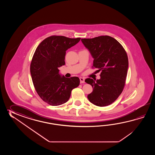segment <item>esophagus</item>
I'll use <instances>...</instances> for the list:
<instances>
[{
    "mask_svg": "<svg viewBox=\"0 0 155 155\" xmlns=\"http://www.w3.org/2000/svg\"><path fill=\"white\" fill-rule=\"evenodd\" d=\"M80 83H81V84H83V83L85 82V79L83 78L80 77Z\"/></svg>",
    "mask_w": 155,
    "mask_h": 155,
    "instance_id": "1",
    "label": "esophagus"
}]
</instances>
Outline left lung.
<instances>
[{"label":"left lung","mask_w":155,"mask_h":155,"mask_svg":"<svg viewBox=\"0 0 155 155\" xmlns=\"http://www.w3.org/2000/svg\"><path fill=\"white\" fill-rule=\"evenodd\" d=\"M81 41L94 59L92 68L101 71L100 79L85 80L94 89L87 98L97 106L109 105L119 97L125 85L129 66L126 51L118 41L108 35Z\"/></svg>","instance_id":"obj_1"}]
</instances>
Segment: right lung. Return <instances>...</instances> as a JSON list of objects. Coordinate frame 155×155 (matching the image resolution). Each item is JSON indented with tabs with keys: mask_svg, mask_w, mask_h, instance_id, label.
<instances>
[{
	"mask_svg": "<svg viewBox=\"0 0 155 155\" xmlns=\"http://www.w3.org/2000/svg\"><path fill=\"white\" fill-rule=\"evenodd\" d=\"M80 39L49 36L40 43L33 55L30 68L33 84L40 97L50 105H60L67 102L73 89L80 84L78 77L60 76L58 68L65 64L66 50Z\"/></svg>",
	"mask_w": 155,
	"mask_h": 155,
	"instance_id": "1",
	"label": "right lung"
}]
</instances>
